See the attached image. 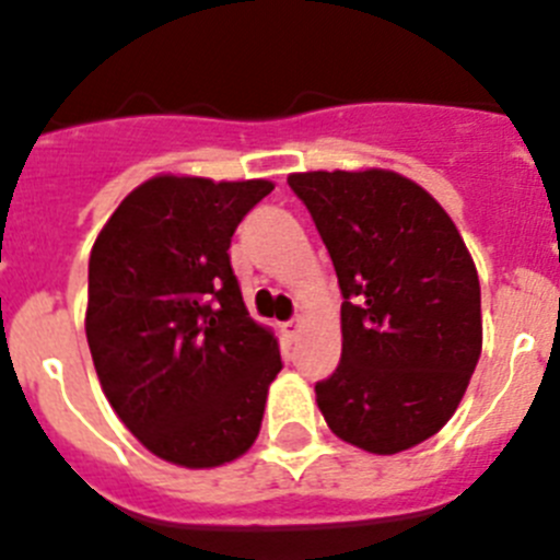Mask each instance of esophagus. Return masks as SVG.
<instances>
[{"mask_svg":"<svg viewBox=\"0 0 560 560\" xmlns=\"http://www.w3.org/2000/svg\"><path fill=\"white\" fill-rule=\"evenodd\" d=\"M300 328H303V323H300V319H291V323L283 325V334L289 336V339H296V334H300Z\"/></svg>","mask_w":560,"mask_h":560,"instance_id":"obj_1","label":"esophagus"}]
</instances>
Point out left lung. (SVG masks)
Segmentation results:
<instances>
[{"label": "left lung", "mask_w": 560, "mask_h": 560, "mask_svg": "<svg viewBox=\"0 0 560 560\" xmlns=\"http://www.w3.org/2000/svg\"><path fill=\"white\" fill-rule=\"evenodd\" d=\"M334 260L341 361L316 384L336 438L370 454L418 446L457 412L479 353V277L448 212L384 167L291 173Z\"/></svg>", "instance_id": "8db88e82"}]
</instances>
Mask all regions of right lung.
<instances>
[{"instance_id":"obj_1","label":"right lung","mask_w":560,"mask_h":560,"mask_svg":"<svg viewBox=\"0 0 560 560\" xmlns=\"http://www.w3.org/2000/svg\"><path fill=\"white\" fill-rule=\"evenodd\" d=\"M271 190L162 173L128 192L89 255L86 339L103 393L148 452L182 468L249 452L283 368L226 255Z\"/></svg>"}]
</instances>
